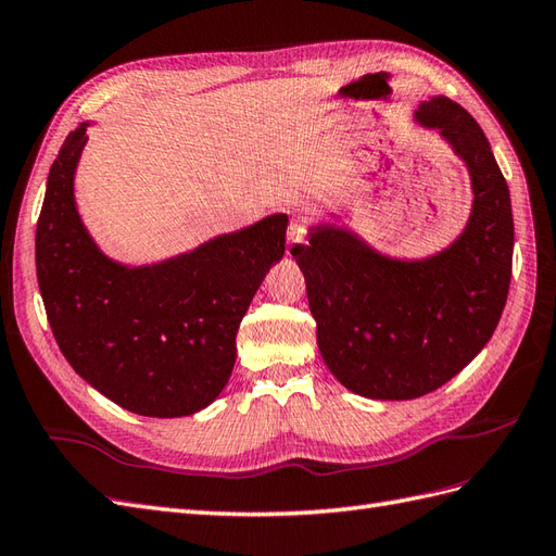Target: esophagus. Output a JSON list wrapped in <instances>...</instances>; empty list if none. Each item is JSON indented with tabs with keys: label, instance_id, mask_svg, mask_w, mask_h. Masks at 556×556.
I'll list each match as a JSON object with an SVG mask.
<instances>
[{
	"label": "esophagus",
	"instance_id": "1",
	"mask_svg": "<svg viewBox=\"0 0 556 556\" xmlns=\"http://www.w3.org/2000/svg\"><path fill=\"white\" fill-rule=\"evenodd\" d=\"M305 235H307V230H305V223L303 220H293L291 225H289V247H293V244H303L305 241Z\"/></svg>",
	"mask_w": 556,
	"mask_h": 556
}]
</instances>
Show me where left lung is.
Returning <instances> with one entry per match:
<instances>
[{"label": "left lung", "instance_id": "8db88e82", "mask_svg": "<svg viewBox=\"0 0 556 556\" xmlns=\"http://www.w3.org/2000/svg\"><path fill=\"white\" fill-rule=\"evenodd\" d=\"M414 122L467 168L472 206L460 235L400 258L350 225L319 223L291 249L321 359L350 392L378 402L416 400L458 376L491 340L511 277L509 190L481 126L446 96L422 101Z\"/></svg>", "mask_w": 556, "mask_h": 556}]
</instances>
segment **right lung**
<instances>
[{"label": "right lung", "mask_w": 556, "mask_h": 556, "mask_svg": "<svg viewBox=\"0 0 556 556\" xmlns=\"http://www.w3.org/2000/svg\"><path fill=\"white\" fill-rule=\"evenodd\" d=\"M91 122L70 131L49 170L35 261L51 331L70 366L110 402L148 418L213 404L232 376L237 331L287 244V213L170 258H110L84 225L75 174Z\"/></svg>", "instance_id": "1"}]
</instances>
